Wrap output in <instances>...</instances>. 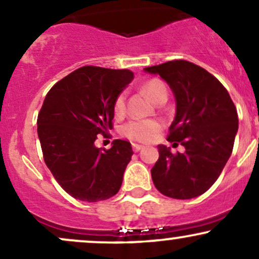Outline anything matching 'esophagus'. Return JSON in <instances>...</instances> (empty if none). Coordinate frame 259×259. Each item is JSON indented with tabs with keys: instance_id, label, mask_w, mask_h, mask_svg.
Segmentation results:
<instances>
[{
	"instance_id": "1",
	"label": "esophagus",
	"mask_w": 259,
	"mask_h": 259,
	"mask_svg": "<svg viewBox=\"0 0 259 259\" xmlns=\"http://www.w3.org/2000/svg\"><path fill=\"white\" fill-rule=\"evenodd\" d=\"M142 148H144V146H141V145L133 144V151H134V152H139V151L142 150Z\"/></svg>"
}]
</instances>
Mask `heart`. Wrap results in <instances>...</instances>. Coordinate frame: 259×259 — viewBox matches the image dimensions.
I'll list each match as a JSON object with an SVG mask.
<instances>
[{
  "mask_svg": "<svg viewBox=\"0 0 259 259\" xmlns=\"http://www.w3.org/2000/svg\"><path fill=\"white\" fill-rule=\"evenodd\" d=\"M142 90L157 103L164 99L167 100L168 97L167 88L158 79H152L147 81L146 84L142 86ZM125 92H121L117 96L114 105H113V111H114L115 115L124 114V112H125ZM162 126L163 124L156 119H132L121 126L120 133L121 135L125 136L129 140H133V141L150 142L158 135Z\"/></svg>",
  "mask_w": 259,
  "mask_h": 259,
  "instance_id": "1",
  "label": "heart"
}]
</instances>
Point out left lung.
I'll use <instances>...</instances> for the list:
<instances>
[{"instance_id": "obj_1", "label": "left lung", "mask_w": 259, "mask_h": 259, "mask_svg": "<svg viewBox=\"0 0 259 259\" xmlns=\"http://www.w3.org/2000/svg\"><path fill=\"white\" fill-rule=\"evenodd\" d=\"M145 72L158 74L170 86L177 113L167 140L185 147L184 153H171L159 145V158L151 169L154 186L177 200L197 197L215 183L233 152L236 107L222 82L191 62L175 59Z\"/></svg>"}]
</instances>
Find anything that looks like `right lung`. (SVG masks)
Wrapping results in <instances>:
<instances>
[{"label": "right lung", "mask_w": 259, "mask_h": 259, "mask_svg": "<svg viewBox=\"0 0 259 259\" xmlns=\"http://www.w3.org/2000/svg\"><path fill=\"white\" fill-rule=\"evenodd\" d=\"M134 79L129 69L85 65L47 92L37 115V135L47 168L65 192L80 201L107 200L119 191L133 156L130 142L95 146L113 127V105Z\"/></svg>", "instance_id": "right-lung-1"}]
</instances>
